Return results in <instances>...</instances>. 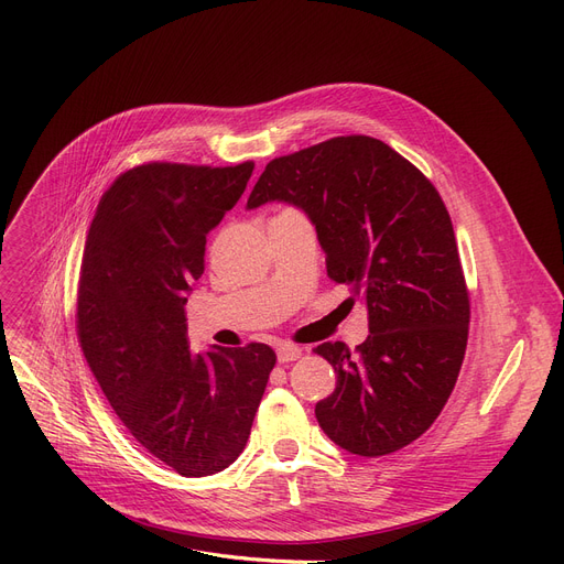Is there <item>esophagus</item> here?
<instances>
[{
    "instance_id": "obj_1",
    "label": "esophagus",
    "mask_w": 564,
    "mask_h": 564,
    "mask_svg": "<svg viewBox=\"0 0 564 564\" xmlns=\"http://www.w3.org/2000/svg\"><path fill=\"white\" fill-rule=\"evenodd\" d=\"M302 357V347H297V345H279L276 347V359H279V364H292V361H297Z\"/></svg>"
}]
</instances>
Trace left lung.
Returning <instances> with one entry per match:
<instances>
[{"label": "left lung", "instance_id": "8db88e82", "mask_svg": "<svg viewBox=\"0 0 564 564\" xmlns=\"http://www.w3.org/2000/svg\"><path fill=\"white\" fill-rule=\"evenodd\" d=\"M288 203L315 226L327 272L368 306L370 336L315 351L336 389L315 419L359 457L416 441L448 402L468 338V292L451 215L427 177L372 137H336L272 160L247 200Z\"/></svg>", "mask_w": 564, "mask_h": 564}]
</instances>
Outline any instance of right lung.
I'll return each instance as SVG.
<instances>
[{"label": "right lung", "mask_w": 564, "mask_h": 564, "mask_svg": "<svg viewBox=\"0 0 564 564\" xmlns=\"http://www.w3.org/2000/svg\"><path fill=\"white\" fill-rule=\"evenodd\" d=\"M253 162L143 164L105 192L84 245L77 334L116 416L185 478L213 476L247 446L272 347L192 351L187 294L205 237L240 200Z\"/></svg>", "instance_id": "add662e5"}]
</instances>
